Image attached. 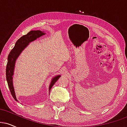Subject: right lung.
<instances>
[{"mask_svg":"<svg viewBox=\"0 0 127 127\" xmlns=\"http://www.w3.org/2000/svg\"><path fill=\"white\" fill-rule=\"evenodd\" d=\"M46 33L45 32L41 30H31L27 34L23 36L17 40L15 43V46L10 53L9 54L8 57V63H7L6 68V81L8 82V87L11 91L13 98L15 99V101H18L16 97L15 90H14V85H13V76L14 75V69H15V63L20 54L24 49L26 48L29 43L34 41L39 37L45 35ZM61 77V75H56L52 78L51 82L49 84V93L50 92L52 86L54 85L57 80Z\"/></svg>","mask_w":127,"mask_h":127,"instance_id":"add662e5","label":"right lung"}]
</instances>
